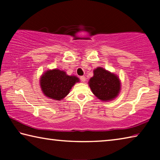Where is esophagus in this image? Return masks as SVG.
<instances>
[{
	"label": "esophagus",
	"instance_id": "esophagus-1",
	"mask_svg": "<svg viewBox=\"0 0 160 160\" xmlns=\"http://www.w3.org/2000/svg\"><path fill=\"white\" fill-rule=\"evenodd\" d=\"M80 80H81V81H82V82H85V80H86V78L85 77V76H80Z\"/></svg>",
	"mask_w": 160,
	"mask_h": 160
}]
</instances>
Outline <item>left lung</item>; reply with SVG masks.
<instances>
[{
    "instance_id": "8db88e82",
    "label": "left lung",
    "mask_w": 160,
    "mask_h": 160,
    "mask_svg": "<svg viewBox=\"0 0 160 160\" xmlns=\"http://www.w3.org/2000/svg\"><path fill=\"white\" fill-rule=\"evenodd\" d=\"M93 72V77L89 81L92 93L104 102L115 99L121 90V82L117 75L101 67L94 69Z\"/></svg>"
}]
</instances>
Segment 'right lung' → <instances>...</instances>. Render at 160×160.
Here are the masks:
<instances>
[{
  "label": "right lung",
  "mask_w": 160,
  "mask_h": 160,
  "mask_svg": "<svg viewBox=\"0 0 160 160\" xmlns=\"http://www.w3.org/2000/svg\"><path fill=\"white\" fill-rule=\"evenodd\" d=\"M80 82L75 75H68L63 70H47L40 78V87L44 95L54 100L63 99L69 94L72 87Z\"/></svg>",
  "instance_id": "add662e5"
}]
</instances>
